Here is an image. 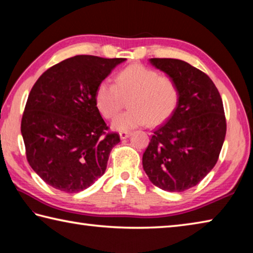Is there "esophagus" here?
I'll return each mask as SVG.
<instances>
[{"mask_svg": "<svg viewBox=\"0 0 253 253\" xmlns=\"http://www.w3.org/2000/svg\"><path fill=\"white\" fill-rule=\"evenodd\" d=\"M130 134L131 133L129 131H121V132H120V138H121L122 140H126V138H129Z\"/></svg>", "mask_w": 253, "mask_h": 253, "instance_id": "obj_1", "label": "esophagus"}]
</instances>
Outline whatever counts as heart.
<instances>
[{
    "mask_svg": "<svg viewBox=\"0 0 253 253\" xmlns=\"http://www.w3.org/2000/svg\"><path fill=\"white\" fill-rule=\"evenodd\" d=\"M126 112L115 118L113 129L127 131L148 122L158 124L174 112L180 99L175 80L142 64H133L117 74L115 83L102 81L95 91V104L102 117L112 119L127 99Z\"/></svg>",
    "mask_w": 253,
    "mask_h": 253,
    "instance_id": "obj_1",
    "label": "heart"
}]
</instances>
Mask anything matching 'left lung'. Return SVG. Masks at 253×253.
I'll use <instances>...</instances> for the list:
<instances>
[{
	"instance_id": "obj_1",
	"label": "left lung",
	"mask_w": 253,
	"mask_h": 253,
	"mask_svg": "<svg viewBox=\"0 0 253 253\" xmlns=\"http://www.w3.org/2000/svg\"><path fill=\"white\" fill-rule=\"evenodd\" d=\"M150 62L175 80L180 99L168 121L154 129L143 169L156 187L182 192L200 182L218 161L227 132L222 99L212 80L187 62L157 57Z\"/></svg>"
}]
</instances>
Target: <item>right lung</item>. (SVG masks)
<instances>
[{
	"label": "right lung",
	"instance_id": "obj_1",
	"mask_svg": "<svg viewBox=\"0 0 253 253\" xmlns=\"http://www.w3.org/2000/svg\"><path fill=\"white\" fill-rule=\"evenodd\" d=\"M122 57L77 55L47 69L31 90L21 121L26 160L44 182L80 192L104 174L120 142L95 104V91Z\"/></svg>",
	"mask_w": 253,
	"mask_h": 253
}]
</instances>
